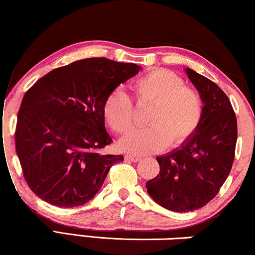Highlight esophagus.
Segmentation results:
<instances>
[{
	"label": "esophagus",
	"mask_w": 255,
	"mask_h": 255,
	"mask_svg": "<svg viewBox=\"0 0 255 255\" xmlns=\"http://www.w3.org/2000/svg\"><path fill=\"white\" fill-rule=\"evenodd\" d=\"M140 158L141 157L135 156V155H126V156H125V159H127V161H130V162H138Z\"/></svg>",
	"instance_id": "1"
}]
</instances>
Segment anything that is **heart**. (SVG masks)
Returning <instances> with one entry per match:
<instances>
[{
  "instance_id": "1",
  "label": "heart",
  "mask_w": 255,
  "mask_h": 255,
  "mask_svg": "<svg viewBox=\"0 0 255 255\" xmlns=\"http://www.w3.org/2000/svg\"><path fill=\"white\" fill-rule=\"evenodd\" d=\"M132 89L138 103L152 106L147 115L149 127L125 136L119 141L123 152L145 155L159 152L167 145L175 148L197 131L204 114L202 101L180 76L166 70H154L133 82ZM102 114L115 132L125 133L132 127V102L122 89L114 90L106 98Z\"/></svg>"
}]
</instances>
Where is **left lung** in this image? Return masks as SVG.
I'll use <instances>...</instances> for the list:
<instances>
[{
  "label": "left lung",
  "instance_id": "1",
  "mask_svg": "<svg viewBox=\"0 0 255 255\" xmlns=\"http://www.w3.org/2000/svg\"><path fill=\"white\" fill-rule=\"evenodd\" d=\"M184 72L204 103L201 123L184 144L156 157L159 173L146 182L152 199L176 213L214 199L231 172L237 139L235 112L223 90L191 68Z\"/></svg>",
  "mask_w": 255,
  "mask_h": 255
}]
</instances>
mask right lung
<instances>
[{"instance_id": "obj_1", "label": "right lung", "mask_w": 255, "mask_h": 255, "mask_svg": "<svg viewBox=\"0 0 255 255\" xmlns=\"http://www.w3.org/2000/svg\"><path fill=\"white\" fill-rule=\"evenodd\" d=\"M141 70L131 63L86 58L56 68L24 94L15 149L30 189L50 205L72 208L97 195L123 155L111 144L102 108L106 98Z\"/></svg>"}]
</instances>
